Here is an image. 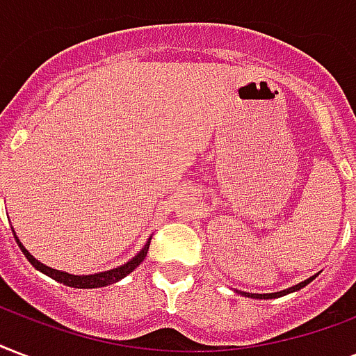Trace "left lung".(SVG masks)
I'll list each match as a JSON object with an SVG mask.
<instances>
[{"instance_id":"left-lung-1","label":"left lung","mask_w":356,"mask_h":356,"mask_svg":"<svg viewBox=\"0 0 356 356\" xmlns=\"http://www.w3.org/2000/svg\"><path fill=\"white\" fill-rule=\"evenodd\" d=\"M314 278H316V276H312V278H308V280L300 282V284H297V286H293V287H289V289H284V291H278V293H268V295H256V293L241 291V295H244V297H254V298H276V297H282V295H287V293L297 291V289H300V287L308 286V284H310Z\"/></svg>"}]
</instances>
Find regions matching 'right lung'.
Masks as SVG:
<instances>
[{"label":"right lung","instance_id":"add662e5","mask_svg":"<svg viewBox=\"0 0 356 356\" xmlns=\"http://www.w3.org/2000/svg\"><path fill=\"white\" fill-rule=\"evenodd\" d=\"M16 243H18V246H20V250L24 252V256L27 257V261L31 263L37 270H40V273H44L46 276H50V278H54L56 282H59V284H65V286L69 287H78V289H91V287H104V286H110V284H115V282H119L121 278H124L127 275H130L132 270H134L140 263L145 259V256H147V250H149V241L147 244H145V248H143L140 254L136 257H132L129 263H124V265H121V267L118 268H112V270H106V273H99V275H89V276H74V275H69V273H61V270H56V268L51 267H46V265H42L40 261H37L29 252L22 246V243L18 241V237L15 235Z\"/></svg>","mask_w":356,"mask_h":356}]
</instances>
